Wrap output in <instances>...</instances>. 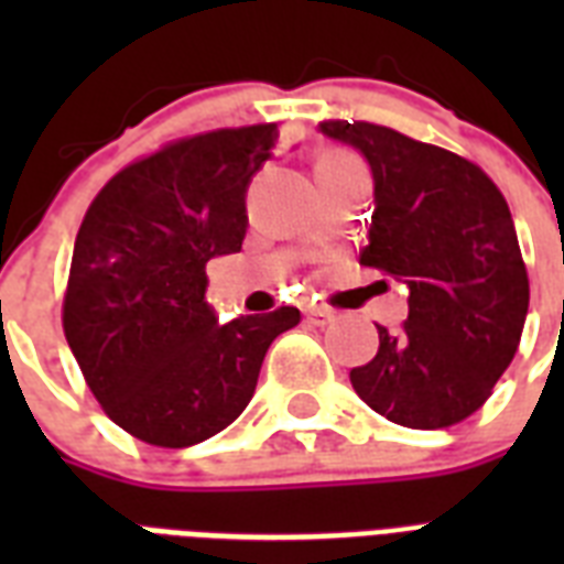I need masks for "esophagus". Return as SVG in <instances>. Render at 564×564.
<instances>
[{
    "instance_id": "34e87169",
    "label": "esophagus",
    "mask_w": 564,
    "mask_h": 564,
    "mask_svg": "<svg viewBox=\"0 0 564 564\" xmlns=\"http://www.w3.org/2000/svg\"><path fill=\"white\" fill-rule=\"evenodd\" d=\"M307 322L310 325H316V327H325L334 322V310H327V307H310L307 310Z\"/></svg>"
}]
</instances>
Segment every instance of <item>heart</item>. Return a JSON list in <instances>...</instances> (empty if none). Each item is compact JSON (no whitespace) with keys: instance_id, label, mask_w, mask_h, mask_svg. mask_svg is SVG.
Wrapping results in <instances>:
<instances>
[{"instance_id":"1","label":"heart","mask_w":564,"mask_h":564,"mask_svg":"<svg viewBox=\"0 0 564 564\" xmlns=\"http://www.w3.org/2000/svg\"><path fill=\"white\" fill-rule=\"evenodd\" d=\"M336 161H351V154H343V152H325L318 158V163H336Z\"/></svg>"}]
</instances>
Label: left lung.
I'll list each match as a JSON object with an SVG mask.
<instances>
[{"instance_id":"left-lung-1","label":"left lung","mask_w":564,"mask_h":564,"mask_svg":"<svg viewBox=\"0 0 564 564\" xmlns=\"http://www.w3.org/2000/svg\"><path fill=\"white\" fill-rule=\"evenodd\" d=\"M318 128L360 149L375 175L360 265L410 286V316L398 330L377 325L380 348L351 369L354 392L401 427L459 424L509 369L530 307L507 198L477 163L394 128L345 119Z\"/></svg>"}]
</instances>
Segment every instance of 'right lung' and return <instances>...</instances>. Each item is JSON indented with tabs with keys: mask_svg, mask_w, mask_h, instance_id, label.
Wrapping results in <instances>:
<instances>
[{
	"mask_svg": "<svg viewBox=\"0 0 564 564\" xmlns=\"http://www.w3.org/2000/svg\"><path fill=\"white\" fill-rule=\"evenodd\" d=\"M278 126L219 128L166 143L99 189L75 237L64 334L113 424L145 445L189 447L225 430L254 394L295 307L221 325L207 260L246 239V189Z\"/></svg>",
	"mask_w": 564,
	"mask_h": 564,
	"instance_id": "right-lung-1",
	"label": "right lung"
}]
</instances>
